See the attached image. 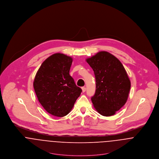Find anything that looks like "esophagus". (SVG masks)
<instances>
[{
	"mask_svg": "<svg viewBox=\"0 0 159 159\" xmlns=\"http://www.w3.org/2000/svg\"><path fill=\"white\" fill-rule=\"evenodd\" d=\"M81 89H82V91H83V92H86V88H85V87H83Z\"/></svg>",
	"mask_w": 159,
	"mask_h": 159,
	"instance_id": "obj_1",
	"label": "esophagus"
}]
</instances>
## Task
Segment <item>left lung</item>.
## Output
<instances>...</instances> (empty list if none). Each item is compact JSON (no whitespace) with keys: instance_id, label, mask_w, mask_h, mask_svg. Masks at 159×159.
<instances>
[{"instance_id":"left-lung-1","label":"left lung","mask_w":159,"mask_h":159,"mask_svg":"<svg viewBox=\"0 0 159 159\" xmlns=\"http://www.w3.org/2000/svg\"><path fill=\"white\" fill-rule=\"evenodd\" d=\"M86 62L93 70L96 89L91 98L97 111L103 116H111L126 103L131 83L120 61L107 51H100Z\"/></svg>"}]
</instances>
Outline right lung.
I'll use <instances>...</instances> for the list:
<instances>
[{
  "label": "right lung",
  "mask_w": 159,
  "mask_h": 159,
  "mask_svg": "<svg viewBox=\"0 0 159 159\" xmlns=\"http://www.w3.org/2000/svg\"><path fill=\"white\" fill-rule=\"evenodd\" d=\"M72 61L71 57L64 54L51 55L42 63L34 81L39 102L54 116L67 115L82 92L69 74Z\"/></svg>",
  "instance_id": "obj_1"
}]
</instances>
